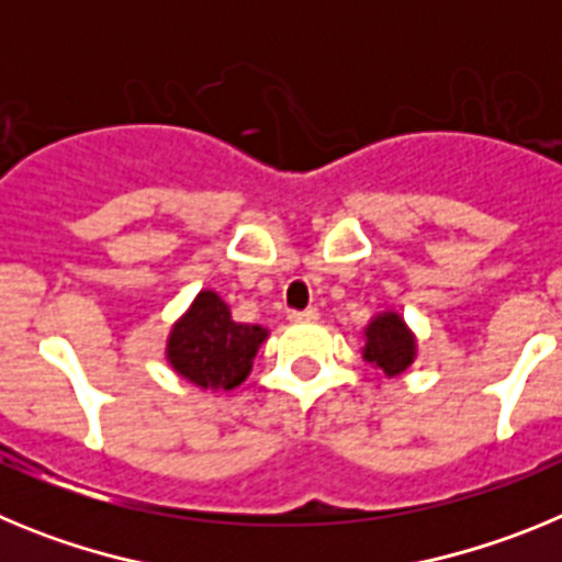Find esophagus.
<instances>
[{"instance_id": "obj_1", "label": "esophagus", "mask_w": 562, "mask_h": 562, "mask_svg": "<svg viewBox=\"0 0 562 562\" xmlns=\"http://www.w3.org/2000/svg\"><path fill=\"white\" fill-rule=\"evenodd\" d=\"M290 321L292 324H312V321H317V310L315 306H310V310L304 312H290Z\"/></svg>"}]
</instances>
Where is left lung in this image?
Wrapping results in <instances>:
<instances>
[{"label":"left lung","instance_id":"1","mask_svg":"<svg viewBox=\"0 0 562 562\" xmlns=\"http://www.w3.org/2000/svg\"><path fill=\"white\" fill-rule=\"evenodd\" d=\"M362 360L385 376H402L419 357V340L396 310H382L362 329Z\"/></svg>","mask_w":562,"mask_h":562}]
</instances>
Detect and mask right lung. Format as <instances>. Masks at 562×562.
<instances>
[{"mask_svg":"<svg viewBox=\"0 0 562 562\" xmlns=\"http://www.w3.org/2000/svg\"><path fill=\"white\" fill-rule=\"evenodd\" d=\"M270 329L236 324L220 292L202 290L173 321L166 337V360L173 374L202 391H233L247 380Z\"/></svg>","mask_w":562,"mask_h":562,"instance_id":"1","label":"right lung"}]
</instances>
